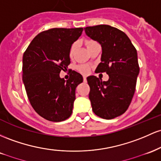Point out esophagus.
I'll use <instances>...</instances> for the list:
<instances>
[{
	"label": "esophagus",
	"mask_w": 161,
	"mask_h": 161,
	"mask_svg": "<svg viewBox=\"0 0 161 161\" xmlns=\"http://www.w3.org/2000/svg\"><path fill=\"white\" fill-rule=\"evenodd\" d=\"M84 82H86V77H84Z\"/></svg>",
	"instance_id": "obj_1"
}]
</instances>
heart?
<instances>
[{
  "mask_svg": "<svg viewBox=\"0 0 161 161\" xmlns=\"http://www.w3.org/2000/svg\"><path fill=\"white\" fill-rule=\"evenodd\" d=\"M97 42H95L94 41H91V40H89V41H86V46L87 47V48H89L90 46H93V45L96 44ZM76 48H77V43H74L73 45H72L71 49H70V55L72 56L74 54V52H75ZM78 70L80 71L81 73L82 74H84V75H86V74H87L88 72H89V68H88L86 65H80L79 66L78 68Z\"/></svg>",
  "mask_w": 161,
  "mask_h": 161,
  "instance_id": "heart-1",
  "label": "heart"
}]
</instances>
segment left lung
Returning a JSON list of instances; mask_svg holds the SVG:
<instances>
[{"mask_svg":"<svg viewBox=\"0 0 161 161\" xmlns=\"http://www.w3.org/2000/svg\"><path fill=\"white\" fill-rule=\"evenodd\" d=\"M84 30L102 47L101 62L96 70L109 75L107 81L96 76L86 78L92 109L101 118L112 119L123 114L134 96L140 70L137 51L127 35L115 27L98 25Z\"/></svg>","mask_w":161,"mask_h":161,"instance_id":"obj_1","label":"left lung"}]
</instances>
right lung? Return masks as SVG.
<instances>
[{"instance_id":"1","label":"right lung","mask_w":161,"mask_h":161,"mask_svg":"<svg viewBox=\"0 0 161 161\" xmlns=\"http://www.w3.org/2000/svg\"><path fill=\"white\" fill-rule=\"evenodd\" d=\"M83 28H54L32 39L23 56V82L34 110L42 118L61 122L71 116L75 89L83 82L80 74L71 71L68 80L61 70L70 61V49Z\"/></svg>"}]
</instances>
